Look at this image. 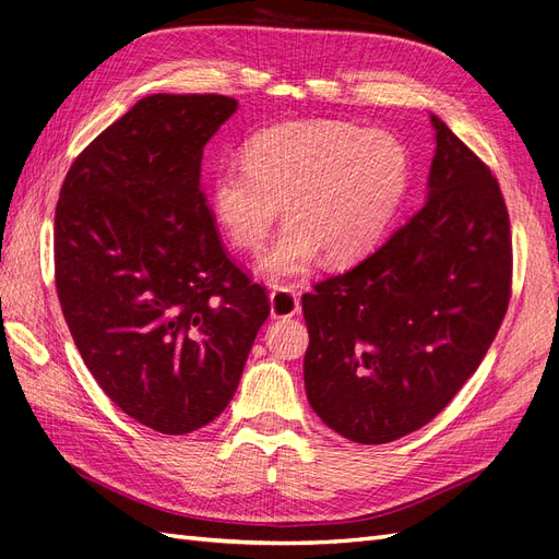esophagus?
Listing matches in <instances>:
<instances>
[{"mask_svg": "<svg viewBox=\"0 0 559 559\" xmlns=\"http://www.w3.org/2000/svg\"><path fill=\"white\" fill-rule=\"evenodd\" d=\"M271 317L274 319H290L299 311V297L293 288H276L269 295Z\"/></svg>", "mask_w": 559, "mask_h": 559, "instance_id": "34e87169", "label": "esophagus"}]
</instances>
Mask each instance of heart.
Returning a JSON list of instances; mask_svg holds the SVG:
<instances>
[{
	"instance_id": "heart-1",
	"label": "heart",
	"mask_w": 559,
	"mask_h": 559,
	"mask_svg": "<svg viewBox=\"0 0 559 559\" xmlns=\"http://www.w3.org/2000/svg\"><path fill=\"white\" fill-rule=\"evenodd\" d=\"M411 179L402 141L333 120L285 122L252 134L242 163H224L210 183L212 214L231 246L257 250L281 205L285 226L257 260L269 281L302 276L323 254L349 264L388 231Z\"/></svg>"
}]
</instances>
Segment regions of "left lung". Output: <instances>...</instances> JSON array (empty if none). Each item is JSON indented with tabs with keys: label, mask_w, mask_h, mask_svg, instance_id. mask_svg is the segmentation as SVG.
Returning a JSON list of instances; mask_svg holds the SVG:
<instances>
[{
	"label": "left lung",
	"mask_w": 559,
	"mask_h": 559,
	"mask_svg": "<svg viewBox=\"0 0 559 559\" xmlns=\"http://www.w3.org/2000/svg\"><path fill=\"white\" fill-rule=\"evenodd\" d=\"M427 203L347 274L302 295L305 388L356 443L416 432L489 352L510 302L512 240L491 169L432 116Z\"/></svg>",
	"instance_id": "obj_1"
}]
</instances>
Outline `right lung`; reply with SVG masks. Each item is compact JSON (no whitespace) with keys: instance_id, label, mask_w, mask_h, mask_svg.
<instances>
[{"instance_id":"add662e5","label":"right lung","mask_w":559,"mask_h":559,"mask_svg":"<svg viewBox=\"0 0 559 559\" xmlns=\"http://www.w3.org/2000/svg\"><path fill=\"white\" fill-rule=\"evenodd\" d=\"M222 94H153L70 165L53 219L56 293L112 404L163 435L234 399L271 305L224 250L200 189Z\"/></svg>"}]
</instances>
